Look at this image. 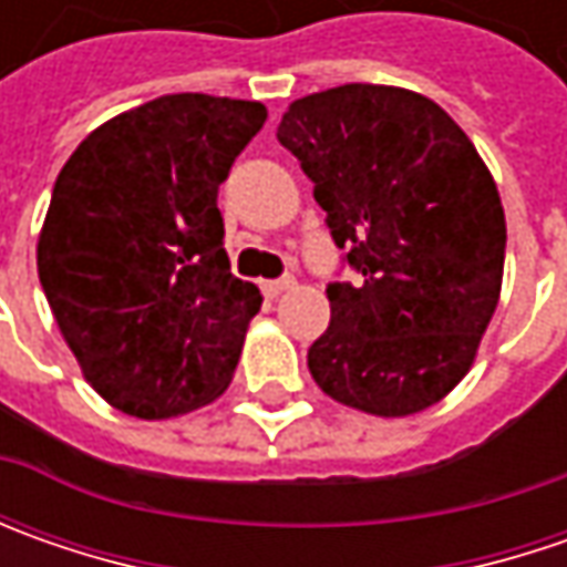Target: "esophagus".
Here are the masks:
<instances>
[{
    "label": "esophagus",
    "instance_id": "34e87169",
    "mask_svg": "<svg viewBox=\"0 0 567 567\" xmlns=\"http://www.w3.org/2000/svg\"><path fill=\"white\" fill-rule=\"evenodd\" d=\"M293 287H296L293 277H280V280H265V284H261L265 296H271V299H277L280 293H287V290H293Z\"/></svg>",
    "mask_w": 567,
    "mask_h": 567
}]
</instances>
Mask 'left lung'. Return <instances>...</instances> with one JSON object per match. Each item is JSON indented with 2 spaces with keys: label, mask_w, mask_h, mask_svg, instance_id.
Returning a JSON list of instances; mask_svg holds the SVG:
<instances>
[{
  "label": "left lung",
  "mask_w": 567,
  "mask_h": 567,
  "mask_svg": "<svg viewBox=\"0 0 567 567\" xmlns=\"http://www.w3.org/2000/svg\"><path fill=\"white\" fill-rule=\"evenodd\" d=\"M277 142L316 183L353 284L309 347L316 384L372 416H410L464 379L505 271V210L489 166L435 100L340 84L293 100Z\"/></svg>",
  "instance_id": "left-lung-1"
}]
</instances>
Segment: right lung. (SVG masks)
Masks as SVG:
<instances>
[{
    "label": "right lung",
    "mask_w": 567,
    "mask_h": 567,
    "mask_svg": "<svg viewBox=\"0 0 567 567\" xmlns=\"http://www.w3.org/2000/svg\"><path fill=\"white\" fill-rule=\"evenodd\" d=\"M268 110L166 94L94 128L65 161L37 274L91 388L138 420L227 391L261 293L229 274L217 188Z\"/></svg>",
    "instance_id": "obj_1"
}]
</instances>
